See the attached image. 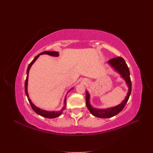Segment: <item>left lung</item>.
Listing matches in <instances>:
<instances>
[{
	"label": "left lung",
	"instance_id": "8db88e82",
	"mask_svg": "<svg viewBox=\"0 0 153 153\" xmlns=\"http://www.w3.org/2000/svg\"><path fill=\"white\" fill-rule=\"evenodd\" d=\"M108 62L121 74L125 80H126V84L129 87V91L126 98L121 104H119L116 106H114V107L107 109H96L92 107L89 102V94L88 93V92L86 91V105L87 108L89 109L90 112L92 115L97 117L100 118L112 117L115 116V115L118 114L120 112H121L128 102L131 91V82L130 76H129V70L124 59L121 57H117L109 60Z\"/></svg>",
	"mask_w": 153,
	"mask_h": 153
}]
</instances>
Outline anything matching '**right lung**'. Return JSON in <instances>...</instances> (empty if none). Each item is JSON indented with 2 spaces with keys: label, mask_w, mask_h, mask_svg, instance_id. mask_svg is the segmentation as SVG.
<instances>
[{
  "label": "right lung",
  "mask_w": 153,
  "mask_h": 153,
  "mask_svg": "<svg viewBox=\"0 0 153 153\" xmlns=\"http://www.w3.org/2000/svg\"><path fill=\"white\" fill-rule=\"evenodd\" d=\"M43 54H48L49 55H51V56H58L59 55V53L57 52H48V51H45V52H42L39 53V55H37V56L35 57V58L33 59V61H32L27 68V78H26V80H25V94L27 96V98H28V100L29 101V103L30 104V106L33 109V110L34 112L38 114V115H40L41 116H43L45 117H47V118H49V119H52V118H55V117H57L58 116H59L60 115H61L63 110L65 109L66 108V98H65V100H64V106L62 108L61 110L58 111V112H48V111H46V110H43L42 109H40L38 107H36V106L31 102V100L29 98V94H28V92H27V82H28V76H29V69L31 67V66L32 65V64H33L35 61L39 57V56L40 55H43Z\"/></svg>",
  "instance_id": "right-lung-1"
}]
</instances>
